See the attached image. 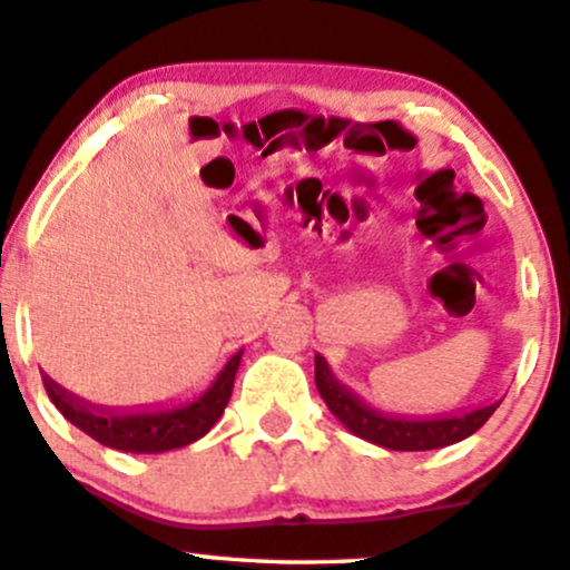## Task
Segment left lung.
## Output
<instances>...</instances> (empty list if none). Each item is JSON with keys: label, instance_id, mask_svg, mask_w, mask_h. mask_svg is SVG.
Wrapping results in <instances>:
<instances>
[{"label": "left lung", "instance_id": "obj_1", "mask_svg": "<svg viewBox=\"0 0 570 570\" xmlns=\"http://www.w3.org/2000/svg\"><path fill=\"white\" fill-rule=\"evenodd\" d=\"M315 386H318L323 402L331 413L347 426L352 434L373 442L386 450L417 452V450H439L463 442L471 434L484 426L492 413L500 407L502 400L492 405H481L476 410L458 415H434V417H405V415H386L381 410L365 405L355 397L347 386H342L331 376L328 363L321 355H315Z\"/></svg>", "mask_w": 570, "mask_h": 570}]
</instances>
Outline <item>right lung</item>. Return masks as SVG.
<instances>
[{
    "label": "right lung",
    "mask_w": 570,
    "mask_h": 570,
    "mask_svg": "<svg viewBox=\"0 0 570 570\" xmlns=\"http://www.w3.org/2000/svg\"><path fill=\"white\" fill-rule=\"evenodd\" d=\"M242 352L244 350L228 357V363L223 365V371L215 376L205 394L170 410H141V413L102 410L73 397L49 376H41V381H45V389L55 407L83 434L97 439L99 444L120 452H168L176 450V446L197 442L215 426V421L223 415L228 400H232Z\"/></svg>",
    "instance_id": "1"
}]
</instances>
